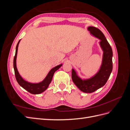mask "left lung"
<instances>
[{
  "label": "left lung",
  "mask_w": 130,
  "mask_h": 130,
  "mask_svg": "<svg viewBox=\"0 0 130 130\" xmlns=\"http://www.w3.org/2000/svg\"><path fill=\"white\" fill-rule=\"evenodd\" d=\"M88 30L94 37L100 40V45L103 50V61L101 67L95 75L88 79L82 80L77 76L74 69H72V78L74 83L82 92L93 93L104 86L107 82L113 68V52L111 46L106 40L104 35L95 27L89 26Z\"/></svg>",
  "instance_id": "1"
}]
</instances>
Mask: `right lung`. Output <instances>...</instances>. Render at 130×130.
<instances>
[{"instance_id":"obj_1","label":"right lung","mask_w":130,"mask_h":130,"mask_svg":"<svg viewBox=\"0 0 130 130\" xmlns=\"http://www.w3.org/2000/svg\"><path fill=\"white\" fill-rule=\"evenodd\" d=\"M20 41L21 40L19 41V42H18L17 44L16 48H15V56L13 59V68L14 70L15 78H16L17 81L18 83V84L23 88L26 90L27 92H29V93L33 94H40L45 91V90L48 88L49 84H50V82H52V78L55 72L60 68L62 64H61L60 65H58L56 67H55L53 68V69H51L44 79L43 80L42 82H40V83L32 84L25 81L21 76L20 75H19L16 67V58H17L18 47V45Z\"/></svg>"}]
</instances>
